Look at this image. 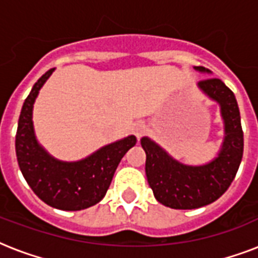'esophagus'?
I'll return each instance as SVG.
<instances>
[{"label":"esophagus","instance_id":"34e87169","mask_svg":"<svg viewBox=\"0 0 258 258\" xmlns=\"http://www.w3.org/2000/svg\"><path fill=\"white\" fill-rule=\"evenodd\" d=\"M146 131H147V125H146L143 121H138L137 124H135V127H134V134L137 135L138 139L143 137Z\"/></svg>","mask_w":258,"mask_h":258}]
</instances>
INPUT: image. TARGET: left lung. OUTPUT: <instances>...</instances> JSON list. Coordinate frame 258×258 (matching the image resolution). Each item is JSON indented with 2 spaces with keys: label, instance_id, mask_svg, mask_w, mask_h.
I'll list each match as a JSON object with an SVG mask.
<instances>
[{
  "label": "left lung",
  "instance_id": "8db88e82",
  "mask_svg": "<svg viewBox=\"0 0 258 258\" xmlns=\"http://www.w3.org/2000/svg\"><path fill=\"white\" fill-rule=\"evenodd\" d=\"M197 71L210 74L204 67ZM200 89L221 107L225 138L218 157L202 166L175 161L149 138H142L146 153V175L158 202L171 209H197L217 201L234 179L244 153V133L234 93L220 79L198 83Z\"/></svg>",
  "mask_w": 258,
  "mask_h": 258
}]
</instances>
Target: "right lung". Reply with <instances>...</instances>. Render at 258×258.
I'll use <instances>...</instances> for the list:
<instances>
[{"instance_id": "1", "label": "right lung", "mask_w": 258, "mask_h": 258, "mask_svg": "<svg viewBox=\"0 0 258 258\" xmlns=\"http://www.w3.org/2000/svg\"><path fill=\"white\" fill-rule=\"evenodd\" d=\"M53 72L42 75L24 101L17 134L16 154L22 175L34 194L60 210H83L104 198L115 170L125 153L137 143L134 135L113 142L78 162H61L50 157L36 141L32 111L38 91Z\"/></svg>"}]
</instances>
